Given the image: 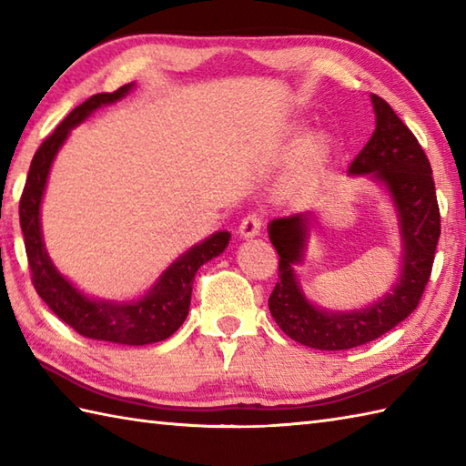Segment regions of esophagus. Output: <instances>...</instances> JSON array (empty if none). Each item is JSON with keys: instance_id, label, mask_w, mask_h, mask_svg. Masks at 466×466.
Instances as JSON below:
<instances>
[{"instance_id": "esophagus-1", "label": "esophagus", "mask_w": 466, "mask_h": 466, "mask_svg": "<svg viewBox=\"0 0 466 466\" xmlns=\"http://www.w3.org/2000/svg\"><path fill=\"white\" fill-rule=\"evenodd\" d=\"M260 228H262V218L256 216V214H248L238 226L240 238H244V240L254 238V236L260 234Z\"/></svg>"}]
</instances>
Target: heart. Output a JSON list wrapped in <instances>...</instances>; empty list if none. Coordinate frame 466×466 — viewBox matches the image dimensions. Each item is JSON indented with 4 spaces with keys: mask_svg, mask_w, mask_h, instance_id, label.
Returning <instances> with one entry per match:
<instances>
[{
    "mask_svg": "<svg viewBox=\"0 0 466 466\" xmlns=\"http://www.w3.org/2000/svg\"><path fill=\"white\" fill-rule=\"evenodd\" d=\"M300 124L286 126L279 136V142H276V150H279V154H289L294 147L293 144L300 137ZM294 147L289 162H286L284 170L276 177L274 184L276 194L284 198V200H299V198L314 190V186L319 184L326 166H329L332 154V140L324 130H312L309 134H304L301 142Z\"/></svg>",
    "mask_w": 466,
    "mask_h": 466,
    "instance_id": "b5f03b06",
    "label": "heart"
}]
</instances>
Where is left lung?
<instances>
[{"instance_id":"left-lung-1","label":"left lung","mask_w":466,"mask_h":466,"mask_svg":"<svg viewBox=\"0 0 466 466\" xmlns=\"http://www.w3.org/2000/svg\"><path fill=\"white\" fill-rule=\"evenodd\" d=\"M374 134L349 167L350 177L369 176L386 192L397 218L400 264L389 292L356 309H322L306 294L296 266L304 262L314 210L279 218L268 238L280 256V272L268 299L270 314L284 334L316 350H349L392 330L417 309L429 282L441 236V214L432 170L417 137L382 97L370 94Z\"/></svg>"}]
</instances>
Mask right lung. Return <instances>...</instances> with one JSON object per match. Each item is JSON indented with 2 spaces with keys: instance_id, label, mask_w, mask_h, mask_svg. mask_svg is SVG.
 I'll list each match as a JSON object with an SVG mask.
<instances>
[{
  "instance_id": "right-lung-1",
  "label": "right lung",
  "mask_w": 466,
  "mask_h": 466,
  "mask_svg": "<svg viewBox=\"0 0 466 466\" xmlns=\"http://www.w3.org/2000/svg\"><path fill=\"white\" fill-rule=\"evenodd\" d=\"M134 87L136 84L132 82L114 94L87 97L84 104L69 112L54 134L39 146L29 166L22 202H19V224H22L34 286L56 316L86 339L144 346L166 340L184 324L190 310L192 282L198 268L226 250L230 232L218 230L202 242L194 244L192 248L177 256L144 294L127 300L97 299L77 289L49 258L42 232V202L57 152L62 150L76 126L86 122L97 107L122 100Z\"/></svg>"
}]
</instances>
